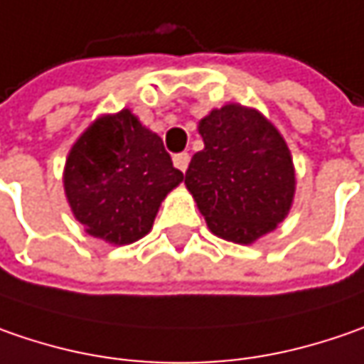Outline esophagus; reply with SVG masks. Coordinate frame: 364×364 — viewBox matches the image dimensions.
Returning <instances> with one entry per match:
<instances>
[{
    "label": "esophagus",
    "instance_id": "obj_1",
    "mask_svg": "<svg viewBox=\"0 0 364 364\" xmlns=\"http://www.w3.org/2000/svg\"><path fill=\"white\" fill-rule=\"evenodd\" d=\"M173 163H175V166L179 168V171H187V166H189V154L187 152H179V154H175L173 156Z\"/></svg>",
    "mask_w": 364,
    "mask_h": 364
}]
</instances>
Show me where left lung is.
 <instances>
[{"instance_id": "obj_1", "label": "left lung", "mask_w": 364, "mask_h": 364, "mask_svg": "<svg viewBox=\"0 0 364 364\" xmlns=\"http://www.w3.org/2000/svg\"><path fill=\"white\" fill-rule=\"evenodd\" d=\"M203 151L193 154L185 185L215 236L252 245L289 213L295 168L287 142L261 112L240 103L199 122Z\"/></svg>"}]
</instances>
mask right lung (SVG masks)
I'll use <instances>...</instances> for the list:
<instances>
[{
    "label": "right lung",
    "instance_id": "add662e5",
    "mask_svg": "<svg viewBox=\"0 0 364 364\" xmlns=\"http://www.w3.org/2000/svg\"><path fill=\"white\" fill-rule=\"evenodd\" d=\"M183 181L161 136L130 109L97 118L65 165V196L89 236L130 245L146 236L161 201Z\"/></svg>",
    "mask_w": 364,
    "mask_h": 364
}]
</instances>
